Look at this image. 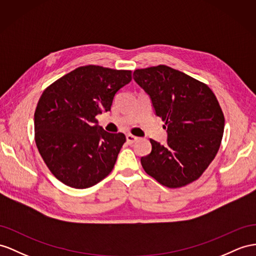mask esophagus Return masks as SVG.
<instances>
[{
  "label": "esophagus",
  "mask_w": 256,
  "mask_h": 256,
  "mask_svg": "<svg viewBox=\"0 0 256 256\" xmlns=\"http://www.w3.org/2000/svg\"><path fill=\"white\" fill-rule=\"evenodd\" d=\"M137 140H138V137H136V136H134L132 134H128L126 135V142H128V144H130V145H132V144H134Z\"/></svg>",
  "instance_id": "esophagus-1"
}]
</instances>
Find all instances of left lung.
Here are the masks:
<instances>
[{
  "label": "left lung",
  "instance_id": "8db88e82",
  "mask_svg": "<svg viewBox=\"0 0 256 256\" xmlns=\"http://www.w3.org/2000/svg\"><path fill=\"white\" fill-rule=\"evenodd\" d=\"M133 78L152 98L156 114L168 128V144L154 140L152 152L142 156L145 172L168 188L198 180L218 154L225 118L206 83L168 66L136 69Z\"/></svg>",
  "mask_w": 256,
  "mask_h": 256
}]
</instances>
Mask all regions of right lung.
Returning a JSON list of instances; mask_svg holds the SVG:
<instances>
[{
  "label": "right lung",
  "mask_w": 256,
  "mask_h": 256,
  "mask_svg": "<svg viewBox=\"0 0 256 256\" xmlns=\"http://www.w3.org/2000/svg\"><path fill=\"white\" fill-rule=\"evenodd\" d=\"M132 80L130 70L96 64L78 67L43 90L34 112V140L50 173L76 189L110 174L126 138L97 126L116 93Z\"/></svg>",
  "instance_id": "1"
}]
</instances>
